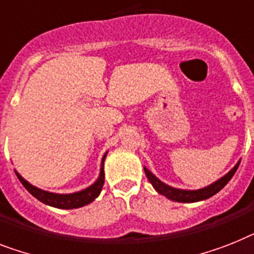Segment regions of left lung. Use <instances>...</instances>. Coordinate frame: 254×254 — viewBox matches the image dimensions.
Returning <instances> with one entry per match:
<instances>
[{"instance_id": "8db88e82", "label": "left lung", "mask_w": 254, "mask_h": 254, "mask_svg": "<svg viewBox=\"0 0 254 254\" xmlns=\"http://www.w3.org/2000/svg\"><path fill=\"white\" fill-rule=\"evenodd\" d=\"M239 165H240V161L236 163V166L234 167L231 171H228V173L226 174L225 177L221 178V179H218L217 182H214V183L210 184V186H207V187L201 188V190H186L170 187V186L165 184L163 182H161L158 178L154 177L146 167H144V171H145L146 178H148V180L152 183L154 190H156L158 193L162 194V196L169 198V200L178 201V202H196V201L206 200V198L211 197V196H214L215 193H218V192L231 180V178L234 177V174H235L236 170H238Z\"/></svg>"}]
</instances>
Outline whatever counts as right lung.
<instances>
[{
  "label": "right lung",
  "instance_id": "right-lung-1",
  "mask_svg": "<svg viewBox=\"0 0 254 254\" xmlns=\"http://www.w3.org/2000/svg\"><path fill=\"white\" fill-rule=\"evenodd\" d=\"M108 154V153H106ZM102 158L101 162V171H100V177L96 180V183L92 184L91 187L85 188V190H80V192H75V193L70 194H60V193H52V192H48V190H43L40 188L33 187L32 184H29L27 180L23 179L19 174H16L20 180V183L24 186L29 193L32 194L33 197H36L37 200L44 202V204L50 205V206L58 207V209H76V207H81L84 205L91 204L94 198L97 197L100 192L102 190V186H104L105 180V174H104V161L105 157Z\"/></svg>",
  "mask_w": 254,
  "mask_h": 254
}]
</instances>
